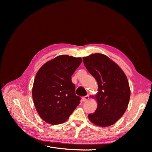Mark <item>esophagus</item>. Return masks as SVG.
Returning <instances> with one entry per match:
<instances>
[{"mask_svg": "<svg viewBox=\"0 0 152 152\" xmlns=\"http://www.w3.org/2000/svg\"><path fill=\"white\" fill-rule=\"evenodd\" d=\"M89 99V96L87 95V96H83V97H82V100H83V102H87V100H88Z\"/></svg>", "mask_w": 152, "mask_h": 152, "instance_id": "34e87169", "label": "esophagus"}]
</instances>
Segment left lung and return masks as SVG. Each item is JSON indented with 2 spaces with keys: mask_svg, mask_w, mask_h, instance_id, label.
<instances>
[{
  "mask_svg": "<svg viewBox=\"0 0 152 152\" xmlns=\"http://www.w3.org/2000/svg\"><path fill=\"white\" fill-rule=\"evenodd\" d=\"M83 61L98 85L94 97L97 108L89 114L88 118L99 127L112 126L122 117L129 102L131 91L127 78L117 64L104 54H92L83 57Z\"/></svg>",
  "mask_w": 152,
  "mask_h": 152,
  "instance_id": "left-lung-1",
  "label": "left lung"
}]
</instances>
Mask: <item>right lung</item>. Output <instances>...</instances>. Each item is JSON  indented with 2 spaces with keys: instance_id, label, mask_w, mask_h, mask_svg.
Segmentation results:
<instances>
[{
  "instance_id": "add662e5",
  "label": "right lung",
  "mask_w": 152,
  "mask_h": 152,
  "mask_svg": "<svg viewBox=\"0 0 152 152\" xmlns=\"http://www.w3.org/2000/svg\"><path fill=\"white\" fill-rule=\"evenodd\" d=\"M82 61L81 58L60 55L40 68L35 75L32 98L35 108L45 122H65L80 103L72 75Z\"/></svg>"
}]
</instances>
